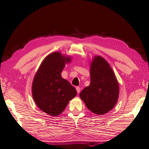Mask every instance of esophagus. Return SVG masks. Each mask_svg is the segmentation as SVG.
<instances>
[{"mask_svg":"<svg viewBox=\"0 0 149 149\" xmlns=\"http://www.w3.org/2000/svg\"><path fill=\"white\" fill-rule=\"evenodd\" d=\"M76 89H77V91L78 93H79L80 92V87H77V88H76Z\"/></svg>","mask_w":149,"mask_h":149,"instance_id":"34e87169","label":"esophagus"}]
</instances>
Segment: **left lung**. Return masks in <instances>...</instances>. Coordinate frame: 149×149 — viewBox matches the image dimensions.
I'll return each instance as SVG.
<instances>
[{"label": "left lung", "instance_id": "1", "mask_svg": "<svg viewBox=\"0 0 149 149\" xmlns=\"http://www.w3.org/2000/svg\"><path fill=\"white\" fill-rule=\"evenodd\" d=\"M90 85L80 93L86 106L93 113H108L118 100L119 84L113 70L104 59L95 56L90 67Z\"/></svg>", "mask_w": 149, "mask_h": 149}]
</instances>
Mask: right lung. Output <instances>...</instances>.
Here are the masks:
<instances>
[{
	"label": "right lung",
	"instance_id": "right-lung-1",
	"mask_svg": "<svg viewBox=\"0 0 149 149\" xmlns=\"http://www.w3.org/2000/svg\"><path fill=\"white\" fill-rule=\"evenodd\" d=\"M71 61V57L60 52L51 53L42 61L33 78V99L39 108L51 116L62 113L77 94L74 87L61 76L65 63Z\"/></svg>",
	"mask_w": 149,
	"mask_h": 149
}]
</instances>
